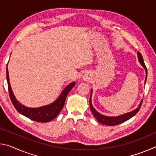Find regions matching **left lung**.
Returning <instances> with one entry per match:
<instances>
[{"label": "left lung", "mask_w": 156, "mask_h": 156, "mask_svg": "<svg viewBox=\"0 0 156 156\" xmlns=\"http://www.w3.org/2000/svg\"><path fill=\"white\" fill-rule=\"evenodd\" d=\"M137 54H138L139 62L140 63L142 67L144 68L145 72H146V78H145V81H144L145 83H146L147 77V69L146 67V66H145V65H144V60H143V58H142V54L140 52H137ZM91 92L92 93L91 89ZM142 100H141L140 103L139 104L138 107H137L136 109L133 110L131 112L125 113V114H123V115L115 116V117H109V116H106V115L100 114V113L98 112L97 111L94 109L93 105H92V104H91V94L90 95V98H89V105H90V109L91 110L92 113H93L94 117L96 118L97 120L99 122H100L101 124H103V125H105L114 126V125H120V124L129 120L130 118L133 117V116L135 115L136 113L139 112L140 109Z\"/></svg>", "instance_id": "obj_1"}]
</instances>
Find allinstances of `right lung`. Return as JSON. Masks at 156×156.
<instances>
[{
  "label": "right lung",
  "mask_w": 156,
  "mask_h": 156,
  "mask_svg": "<svg viewBox=\"0 0 156 156\" xmlns=\"http://www.w3.org/2000/svg\"><path fill=\"white\" fill-rule=\"evenodd\" d=\"M6 74H7V81L8 84V90L9 94V97L11 99L13 105L16 108L18 112L21 114L25 115L30 119L34 121L39 122H47L49 121L54 119L56 116L58 115L60 111L62 109L63 106L65 105V102L68 94L69 93L73 87L75 86L76 83L72 82V83L69 84L66 87L63 89L62 93L60 94L59 97L50 105H46V106L38 107V108H30L21 105L16 98L13 93L12 89L11 88L9 83V73L7 69V64L6 69Z\"/></svg>",
  "instance_id": "add662e5"
}]
</instances>
